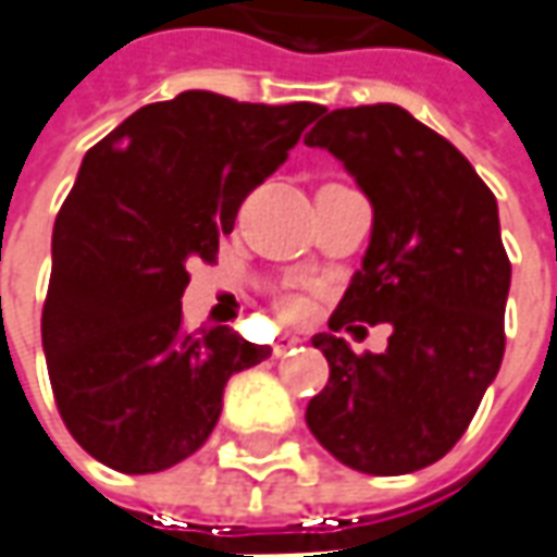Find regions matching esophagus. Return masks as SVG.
<instances>
[{
  "instance_id": "esophagus-1",
  "label": "esophagus",
  "mask_w": 557,
  "mask_h": 557,
  "mask_svg": "<svg viewBox=\"0 0 557 557\" xmlns=\"http://www.w3.org/2000/svg\"><path fill=\"white\" fill-rule=\"evenodd\" d=\"M298 344H301V338H289V335H286V338H280V342L274 344V357H286V354L295 350Z\"/></svg>"
}]
</instances>
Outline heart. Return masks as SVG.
Listing matches in <instances>:
<instances>
[{
	"instance_id": "1",
	"label": "heart",
	"mask_w": 557,
	"mask_h": 557,
	"mask_svg": "<svg viewBox=\"0 0 557 557\" xmlns=\"http://www.w3.org/2000/svg\"><path fill=\"white\" fill-rule=\"evenodd\" d=\"M280 308H283L286 317H301V313L308 310V301H305V298H298V295H289V298H283V305H280Z\"/></svg>"
}]
</instances>
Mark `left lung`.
I'll return each mask as SVG.
<instances>
[{
    "label": "left lung",
    "instance_id": "8db88e82",
    "mask_svg": "<svg viewBox=\"0 0 557 557\" xmlns=\"http://www.w3.org/2000/svg\"><path fill=\"white\" fill-rule=\"evenodd\" d=\"M320 115L305 146L335 154L372 203L369 249L329 329L389 322L394 332L384 355L362 358L331 332L313 335L329 384L305 421L344 467L406 475L451 451L500 372L512 264L497 198L403 106Z\"/></svg>",
    "mask_w": 557,
    "mask_h": 557
}]
</instances>
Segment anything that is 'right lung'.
Wrapping results in <instances>:
<instances>
[{
  "label": "right lung",
  "instance_id": "add662e5",
  "mask_svg": "<svg viewBox=\"0 0 557 557\" xmlns=\"http://www.w3.org/2000/svg\"><path fill=\"white\" fill-rule=\"evenodd\" d=\"M320 112L183 90L85 154L54 222L41 347L60 418L94 460L127 475L176 467L213 433L231 374L271 357L228 326H183L185 264L213 262Z\"/></svg>",
  "mask_w": 557,
  "mask_h": 557
}]
</instances>
